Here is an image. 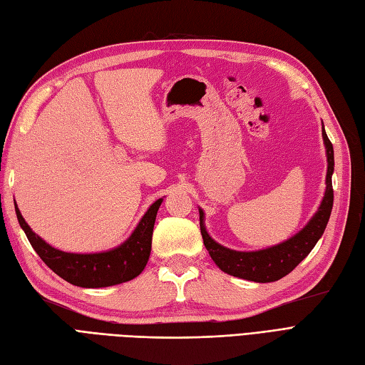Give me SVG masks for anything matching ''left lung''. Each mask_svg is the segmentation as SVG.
I'll return each instance as SVG.
<instances>
[{"instance_id": "left-lung-1", "label": "left lung", "mask_w": 365, "mask_h": 365, "mask_svg": "<svg viewBox=\"0 0 365 365\" xmlns=\"http://www.w3.org/2000/svg\"><path fill=\"white\" fill-rule=\"evenodd\" d=\"M322 138L324 144L327 149V187L326 195L319 205L318 212L314 213L310 222L305 227L292 236L290 240L284 241L274 247L258 250V252H236L222 247L221 244L215 242L204 227V213L200 209V225L201 235L204 240L205 249L209 250L212 259L218 267L232 274L236 278H242L255 282H273L284 278L289 274L297 265L307 256L312 249L317 245L318 240L322 236L324 230L327 227V222L333 207V187H331V173H333V145L329 140V136L324 130L322 125Z\"/></svg>"}]
</instances>
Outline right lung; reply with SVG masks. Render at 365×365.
I'll return each instance as SVG.
<instances>
[{"mask_svg":"<svg viewBox=\"0 0 365 365\" xmlns=\"http://www.w3.org/2000/svg\"><path fill=\"white\" fill-rule=\"evenodd\" d=\"M161 202L163 200H158L150 205L130 238L120 247L88 255L67 253L53 249L29 227L16 204L15 212L29 242L48 269L78 287L100 289L130 281L144 270L150 256L153 225Z\"/></svg>","mask_w":365,"mask_h":365,"instance_id":"right-lung-1","label":"right lung"}]
</instances>
